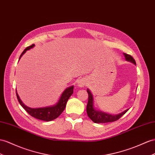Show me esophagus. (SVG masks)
Segmentation results:
<instances>
[{"label":"esophagus","instance_id":"1","mask_svg":"<svg viewBox=\"0 0 155 155\" xmlns=\"http://www.w3.org/2000/svg\"><path fill=\"white\" fill-rule=\"evenodd\" d=\"M86 82L87 80L85 78H82L81 79H79L77 81V85L79 87H84V86L86 85Z\"/></svg>","mask_w":155,"mask_h":155}]
</instances>
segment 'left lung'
<instances>
[{
	"mask_svg": "<svg viewBox=\"0 0 155 155\" xmlns=\"http://www.w3.org/2000/svg\"><path fill=\"white\" fill-rule=\"evenodd\" d=\"M125 58L127 61H129L136 65V61L133 58L132 55L124 53ZM87 92L88 94V101L86 106V112L88 114L89 118L95 123H106V122H111L118 120L122 116L128 111V109L124 110L120 114H117V115H111V114H107L105 113H103L101 111H98L94 108V102H93V96L91 94L90 91L87 89Z\"/></svg>",
	"mask_w": 155,
	"mask_h": 155,
	"instance_id": "8db88e82",
	"label": "left lung"
}]
</instances>
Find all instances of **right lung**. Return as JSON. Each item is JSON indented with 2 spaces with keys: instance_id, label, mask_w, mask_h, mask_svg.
Masks as SVG:
<instances>
[{
  "instance_id": "obj_1",
  "label": "right lung",
  "mask_w": 155,
  "mask_h": 155,
  "mask_svg": "<svg viewBox=\"0 0 155 155\" xmlns=\"http://www.w3.org/2000/svg\"><path fill=\"white\" fill-rule=\"evenodd\" d=\"M35 45H32L28 47H27L23 51V52L20 55V57H19V59L21 58L23 54H25L27 50L32 48ZM73 86L69 87V88H67L64 92H63L58 103L55 105L53 107H48L37 109L30 108L29 107H27L26 105L23 104V103L21 101L20 98H19L18 96L17 90L15 91H16V96L19 103L22 106V107L24 109L31 117H33L35 118H37L38 120H41L44 121H51L58 118L62 113L63 110H64L67 101H68L69 97L73 93Z\"/></svg>"
}]
</instances>
